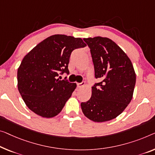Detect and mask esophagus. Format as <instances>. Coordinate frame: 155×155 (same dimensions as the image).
<instances>
[{"label": "esophagus", "mask_w": 155, "mask_h": 155, "mask_svg": "<svg viewBox=\"0 0 155 155\" xmlns=\"http://www.w3.org/2000/svg\"><path fill=\"white\" fill-rule=\"evenodd\" d=\"M85 82H81V83H77V87H79V88H81V87H83L85 85Z\"/></svg>", "instance_id": "34e87169"}]
</instances>
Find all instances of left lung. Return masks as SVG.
<instances>
[{"label": "left lung", "mask_w": 155, "mask_h": 155, "mask_svg": "<svg viewBox=\"0 0 155 155\" xmlns=\"http://www.w3.org/2000/svg\"><path fill=\"white\" fill-rule=\"evenodd\" d=\"M91 49L94 77L101 81L92 86V96L81 102L82 111L97 122L110 120L122 114L132 99L136 74L123 51L107 38H84Z\"/></svg>", "instance_id": "1"}]
</instances>
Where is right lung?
<instances>
[{"instance_id": "obj_1", "label": "right lung", "mask_w": 155, "mask_h": 155, "mask_svg": "<svg viewBox=\"0 0 155 155\" xmlns=\"http://www.w3.org/2000/svg\"><path fill=\"white\" fill-rule=\"evenodd\" d=\"M85 46L81 38L54 35L24 58L17 71L18 90L30 110L43 117L60 114L77 84L58 77L69 74L71 52Z\"/></svg>"}]
</instances>
